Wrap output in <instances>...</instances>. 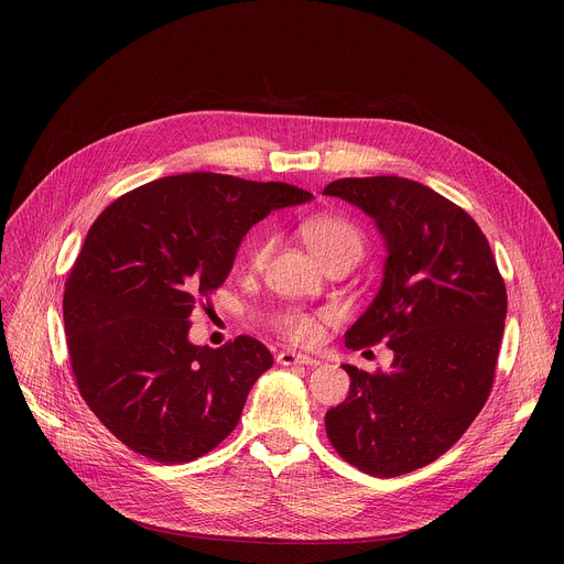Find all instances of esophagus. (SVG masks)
I'll return each mask as SVG.
<instances>
[{
  "label": "esophagus",
  "instance_id": "obj_1",
  "mask_svg": "<svg viewBox=\"0 0 564 564\" xmlns=\"http://www.w3.org/2000/svg\"><path fill=\"white\" fill-rule=\"evenodd\" d=\"M276 361H279L281 366H318V359H316V357L301 355V352H294V350H283V352H279Z\"/></svg>",
  "mask_w": 564,
  "mask_h": 564
}]
</instances>
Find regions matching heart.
<instances>
[{"mask_svg":"<svg viewBox=\"0 0 564 564\" xmlns=\"http://www.w3.org/2000/svg\"><path fill=\"white\" fill-rule=\"evenodd\" d=\"M299 231L305 240L307 250L321 265L339 257H346L357 263L364 252V236L359 227L341 216H333V214L310 216L299 225ZM270 252H272V238L268 236L254 238L246 252V265L252 270L263 268ZM276 326L294 344H314L321 335V318L314 314H305L301 310H290L281 314Z\"/></svg>","mask_w":564,"mask_h":564,"instance_id":"heart-1","label":"heart"}]
</instances>
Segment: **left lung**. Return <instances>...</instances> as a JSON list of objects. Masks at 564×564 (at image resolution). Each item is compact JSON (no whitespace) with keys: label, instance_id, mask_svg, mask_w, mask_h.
Returning a JSON list of instances; mask_svg holds the SVG:
<instances>
[{"label":"left lung","instance_id":"left-lung-1","mask_svg":"<svg viewBox=\"0 0 564 564\" xmlns=\"http://www.w3.org/2000/svg\"><path fill=\"white\" fill-rule=\"evenodd\" d=\"M364 209L386 240L383 281L346 348L386 341L390 370L344 366L350 392L326 413L335 451L394 477L444 455L487 404L507 318V288L487 236L455 203L399 178H341L324 189Z\"/></svg>","mask_w":564,"mask_h":564}]
</instances>
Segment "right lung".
<instances>
[{"label": "right lung", "instance_id": "right-lung-1", "mask_svg": "<svg viewBox=\"0 0 564 564\" xmlns=\"http://www.w3.org/2000/svg\"><path fill=\"white\" fill-rule=\"evenodd\" d=\"M310 192L194 172L113 200L91 225L64 285V328L79 394L131 451L192 462L238 424L270 350L240 335L194 346L189 316L227 279L240 240Z\"/></svg>", "mask_w": 564, "mask_h": 564}]
</instances>
